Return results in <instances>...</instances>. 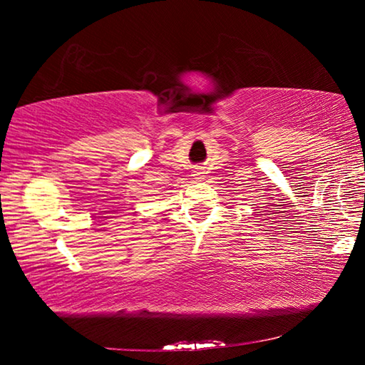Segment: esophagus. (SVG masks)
<instances>
[{
	"instance_id": "obj_1",
	"label": "esophagus",
	"mask_w": 365,
	"mask_h": 365,
	"mask_svg": "<svg viewBox=\"0 0 365 365\" xmlns=\"http://www.w3.org/2000/svg\"><path fill=\"white\" fill-rule=\"evenodd\" d=\"M196 180H200V178H201V172H196Z\"/></svg>"
}]
</instances>
